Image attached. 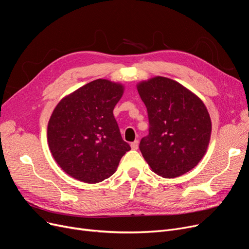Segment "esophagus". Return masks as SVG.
<instances>
[{
  "mask_svg": "<svg viewBox=\"0 0 249 249\" xmlns=\"http://www.w3.org/2000/svg\"><path fill=\"white\" fill-rule=\"evenodd\" d=\"M131 148L132 149H137L138 148V140H134L133 142H131Z\"/></svg>",
  "mask_w": 249,
  "mask_h": 249,
  "instance_id": "34e87169",
  "label": "esophagus"
}]
</instances>
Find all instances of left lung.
<instances>
[{
  "label": "left lung",
  "mask_w": 249,
  "mask_h": 249,
  "mask_svg": "<svg viewBox=\"0 0 249 249\" xmlns=\"http://www.w3.org/2000/svg\"><path fill=\"white\" fill-rule=\"evenodd\" d=\"M148 115L139 149L156 174L175 178L196 167L207 151L212 122L201 100L177 81L157 76L137 85Z\"/></svg>",
  "instance_id": "obj_1"
}]
</instances>
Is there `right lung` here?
Wrapping results in <instances>:
<instances>
[{
  "instance_id": "right-lung-1",
  "label": "right lung",
  "mask_w": 249,
  "mask_h": 249,
  "mask_svg": "<svg viewBox=\"0 0 249 249\" xmlns=\"http://www.w3.org/2000/svg\"><path fill=\"white\" fill-rule=\"evenodd\" d=\"M123 85L96 79L57 105L48 125V142L57 164L71 177L99 183L112 176L131 147L122 139L113 111Z\"/></svg>"
}]
</instances>
